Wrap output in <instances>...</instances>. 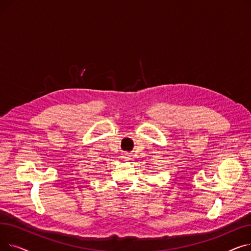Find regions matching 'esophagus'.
I'll return each mask as SVG.
<instances>
[{
    "instance_id": "obj_1",
    "label": "esophagus",
    "mask_w": 251,
    "mask_h": 251,
    "mask_svg": "<svg viewBox=\"0 0 251 251\" xmlns=\"http://www.w3.org/2000/svg\"><path fill=\"white\" fill-rule=\"evenodd\" d=\"M122 156H123V159H125V160H128L130 155H128V154H126V153H125V154H124V155H122Z\"/></svg>"
}]
</instances>
